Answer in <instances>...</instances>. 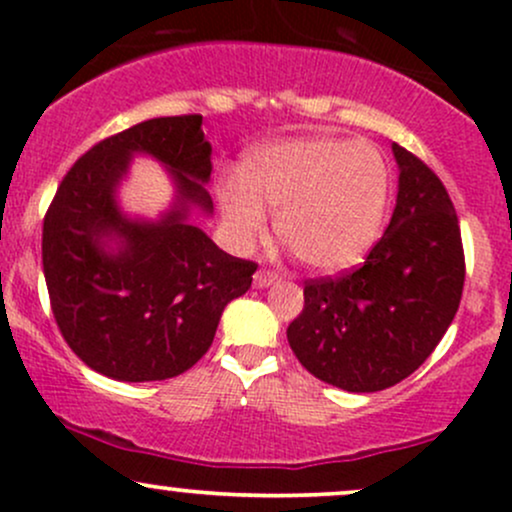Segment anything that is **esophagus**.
<instances>
[{
  "mask_svg": "<svg viewBox=\"0 0 512 512\" xmlns=\"http://www.w3.org/2000/svg\"><path fill=\"white\" fill-rule=\"evenodd\" d=\"M279 281V276H276L274 272H267V269H260V272L255 274V286L257 289H267V286H272Z\"/></svg>",
  "mask_w": 512,
  "mask_h": 512,
  "instance_id": "obj_1",
  "label": "esophagus"
}]
</instances>
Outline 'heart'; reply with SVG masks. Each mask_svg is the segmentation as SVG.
<instances>
[{
  "instance_id": "heart-1",
  "label": "heart",
  "mask_w": 512,
  "mask_h": 512,
  "mask_svg": "<svg viewBox=\"0 0 512 512\" xmlns=\"http://www.w3.org/2000/svg\"><path fill=\"white\" fill-rule=\"evenodd\" d=\"M231 236L248 248L267 231L315 272H344L378 243L390 204V170L368 142L286 139L245 158L240 180L219 190Z\"/></svg>"
}]
</instances>
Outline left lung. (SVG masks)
<instances>
[{
	"label": "left lung",
	"mask_w": 512,
	"mask_h": 512,
	"mask_svg": "<svg viewBox=\"0 0 512 512\" xmlns=\"http://www.w3.org/2000/svg\"><path fill=\"white\" fill-rule=\"evenodd\" d=\"M397 204L363 267L305 281L303 313L286 337L322 383L378 392L433 354L460 308L464 252L457 214L438 175L392 144Z\"/></svg>",
	"instance_id": "left-lung-1"
}]
</instances>
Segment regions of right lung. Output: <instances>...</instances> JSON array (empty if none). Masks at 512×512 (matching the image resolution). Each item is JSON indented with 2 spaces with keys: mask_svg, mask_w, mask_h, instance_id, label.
<instances>
[{
  "mask_svg": "<svg viewBox=\"0 0 512 512\" xmlns=\"http://www.w3.org/2000/svg\"><path fill=\"white\" fill-rule=\"evenodd\" d=\"M134 155L171 173L174 204L129 217L116 190ZM211 144L202 115L154 117L103 139L64 175L43 221V272L64 342L122 383L168 380L209 351L221 313L257 264L228 255L192 211L211 216Z\"/></svg>",
  "mask_w": 512,
  "mask_h": 512,
  "instance_id": "right-lung-1",
  "label": "right lung"
}]
</instances>
